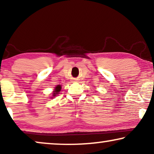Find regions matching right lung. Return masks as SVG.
<instances>
[{
	"label": "right lung",
	"instance_id": "1",
	"mask_svg": "<svg viewBox=\"0 0 154 154\" xmlns=\"http://www.w3.org/2000/svg\"><path fill=\"white\" fill-rule=\"evenodd\" d=\"M61 89H62V87H61L60 85H57L56 87L54 88V91H53V93H52V97H55V96H57V94H59V92H60ZM52 98H53V97H52Z\"/></svg>",
	"mask_w": 154,
	"mask_h": 154
}]
</instances>
